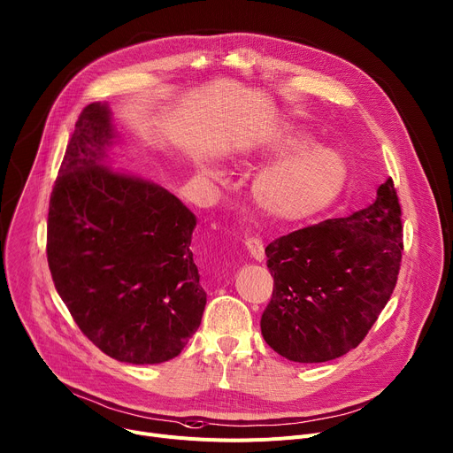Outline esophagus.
I'll use <instances>...</instances> for the list:
<instances>
[{"label":"esophagus","mask_w":453,"mask_h":453,"mask_svg":"<svg viewBox=\"0 0 453 453\" xmlns=\"http://www.w3.org/2000/svg\"><path fill=\"white\" fill-rule=\"evenodd\" d=\"M245 250L251 255V258H255L257 262H262L265 258V251H264V242L260 238H245Z\"/></svg>","instance_id":"34e87169"}]
</instances>
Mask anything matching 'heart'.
I'll use <instances>...</instances> for the list:
<instances>
[{"label": "heart", "instance_id": "obj_1", "mask_svg": "<svg viewBox=\"0 0 453 453\" xmlns=\"http://www.w3.org/2000/svg\"><path fill=\"white\" fill-rule=\"evenodd\" d=\"M271 153L287 155L267 166L253 182L257 208L276 222L307 220L331 205L347 182V164L340 151L311 144L303 134H285L273 141ZM219 179L215 170L203 172Z\"/></svg>", "mask_w": 453, "mask_h": 453}]
</instances>
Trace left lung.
Returning <instances> with one entry per match:
<instances>
[{"mask_svg": "<svg viewBox=\"0 0 453 453\" xmlns=\"http://www.w3.org/2000/svg\"><path fill=\"white\" fill-rule=\"evenodd\" d=\"M403 253L392 179L368 208L276 238L265 248L274 287L260 326L265 343L298 363L356 349L390 300Z\"/></svg>", "mask_w": 453, "mask_h": 453, "instance_id": "obj_1", "label": "left lung"}]
</instances>
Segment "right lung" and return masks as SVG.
Instances as JSON below:
<instances>
[{"mask_svg": "<svg viewBox=\"0 0 453 453\" xmlns=\"http://www.w3.org/2000/svg\"><path fill=\"white\" fill-rule=\"evenodd\" d=\"M115 142L110 108L88 104L50 195L47 258L81 333L117 361L153 365L179 356L203 314L196 219L168 189L117 172Z\"/></svg>", "mask_w": 453, "mask_h": 453, "instance_id": "obj_1", "label": "right lung"}]
</instances>
